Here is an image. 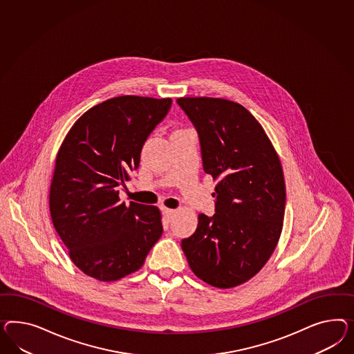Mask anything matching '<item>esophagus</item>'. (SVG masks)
I'll list each match as a JSON object with an SVG mask.
<instances>
[{"label": "esophagus", "instance_id": "1", "mask_svg": "<svg viewBox=\"0 0 354 354\" xmlns=\"http://www.w3.org/2000/svg\"><path fill=\"white\" fill-rule=\"evenodd\" d=\"M162 211L165 218L167 220L171 219L172 215L175 214V210H172V209H166V207H163Z\"/></svg>", "mask_w": 354, "mask_h": 354}]
</instances>
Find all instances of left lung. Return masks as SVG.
Returning a JSON list of instances; mask_svg holds the SVG:
<instances>
[{"mask_svg":"<svg viewBox=\"0 0 354 354\" xmlns=\"http://www.w3.org/2000/svg\"><path fill=\"white\" fill-rule=\"evenodd\" d=\"M215 187V214L198 215L182 241L193 273L219 288L245 283L266 266L282 232L286 187L281 161L249 111L220 97H179Z\"/></svg>","mask_w":354,"mask_h":354,"instance_id":"left-lung-1","label":"left lung"}]
</instances>
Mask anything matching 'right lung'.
Instances as JSON below:
<instances>
[{
    "label": "right lung",
    "instance_id": "right-lung-1",
    "mask_svg": "<svg viewBox=\"0 0 354 354\" xmlns=\"http://www.w3.org/2000/svg\"><path fill=\"white\" fill-rule=\"evenodd\" d=\"M170 97L124 95L90 108L59 148L50 214L69 258L85 274L111 282L136 272L162 236L156 206L120 201L147 138Z\"/></svg>",
    "mask_w": 354,
    "mask_h": 354
}]
</instances>
